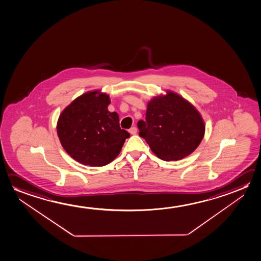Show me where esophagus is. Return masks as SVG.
Wrapping results in <instances>:
<instances>
[{"label": "esophagus", "mask_w": 261, "mask_h": 261, "mask_svg": "<svg viewBox=\"0 0 261 261\" xmlns=\"http://www.w3.org/2000/svg\"><path fill=\"white\" fill-rule=\"evenodd\" d=\"M128 133H130L132 135H135L137 133L136 127H133V128H129V129H128Z\"/></svg>", "instance_id": "1"}]
</instances>
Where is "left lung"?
Listing matches in <instances>:
<instances>
[{"instance_id": "obj_1", "label": "left lung", "mask_w": 261, "mask_h": 261, "mask_svg": "<svg viewBox=\"0 0 261 261\" xmlns=\"http://www.w3.org/2000/svg\"><path fill=\"white\" fill-rule=\"evenodd\" d=\"M140 136L161 160L178 161L198 148L205 123L198 110L174 91L158 95L147 105L146 121L138 122Z\"/></svg>"}]
</instances>
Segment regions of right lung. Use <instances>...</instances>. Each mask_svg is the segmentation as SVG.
<instances>
[{
  "label": "right lung",
  "mask_w": 261,
  "mask_h": 261,
  "mask_svg": "<svg viewBox=\"0 0 261 261\" xmlns=\"http://www.w3.org/2000/svg\"><path fill=\"white\" fill-rule=\"evenodd\" d=\"M110 96L99 90L77 97L60 114L57 134L62 148L76 162L91 167L111 163L129 133L121 129L117 112H110Z\"/></svg>",
  "instance_id": "right-lung-1"
}]
</instances>
